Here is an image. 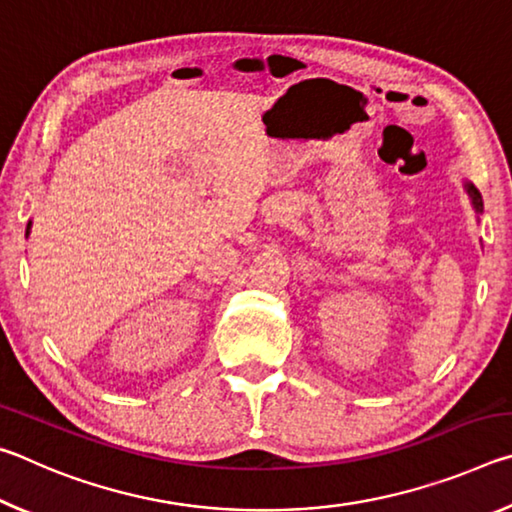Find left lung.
<instances>
[{
    "mask_svg": "<svg viewBox=\"0 0 512 512\" xmlns=\"http://www.w3.org/2000/svg\"><path fill=\"white\" fill-rule=\"evenodd\" d=\"M463 187H465L467 196H470L474 212H476V214H481V212H483V198H481V192H479V189H476V187L470 183V180H465Z\"/></svg>",
    "mask_w": 512,
    "mask_h": 512,
    "instance_id": "1",
    "label": "left lung"
}]
</instances>
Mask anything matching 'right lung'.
Masks as SVG:
<instances>
[{"label":"right lung","instance_id":"obj_1","mask_svg":"<svg viewBox=\"0 0 512 512\" xmlns=\"http://www.w3.org/2000/svg\"><path fill=\"white\" fill-rule=\"evenodd\" d=\"M29 232H31V221L27 223V237H29Z\"/></svg>","mask_w":512,"mask_h":512}]
</instances>
